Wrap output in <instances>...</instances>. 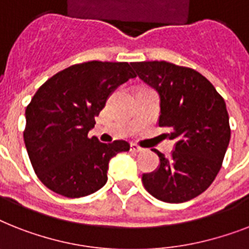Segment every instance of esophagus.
Instances as JSON below:
<instances>
[{
    "label": "esophagus",
    "instance_id": "esophagus-1",
    "mask_svg": "<svg viewBox=\"0 0 249 249\" xmlns=\"http://www.w3.org/2000/svg\"><path fill=\"white\" fill-rule=\"evenodd\" d=\"M130 151H133V152H142L143 148H142V147H139V145L135 144V143H131Z\"/></svg>",
    "mask_w": 249,
    "mask_h": 249
}]
</instances>
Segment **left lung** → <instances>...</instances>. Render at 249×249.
I'll use <instances>...</instances> for the list:
<instances>
[{"mask_svg":"<svg viewBox=\"0 0 249 249\" xmlns=\"http://www.w3.org/2000/svg\"><path fill=\"white\" fill-rule=\"evenodd\" d=\"M160 97V126L175 141L170 157L153 149L157 169L142 175L149 195L167 203L191 201L211 185L229 145V115L215 87L193 69L166 61L130 64Z\"/></svg>","mask_w":249,"mask_h":249,"instance_id":"left-lung-1","label":"left lung"}]
</instances>
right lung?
Returning a JSON list of instances; mask_svg holds the SVG:
<instances>
[{"label":"right lung","instance_id":"add662e5","mask_svg":"<svg viewBox=\"0 0 249 249\" xmlns=\"http://www.w3.org/2000/svg\"><path fill=\"white\" fill-rule=\"evenodd\" d=\"M128 62L89 61L50 78L25 110L24 142L39 180L68 198L92 195L107 181L108 162L130 144L88 137L106 101L135 78Z\"/></svg>","mask_w":249,"mask_h":249}]
</instances>
